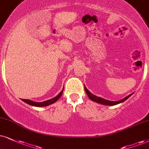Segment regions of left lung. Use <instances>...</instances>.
Segmentation results:
<instances>
[{"mask_svg": "<svg viewBox=\"0 0 149 149\" xmlns=\"http://www.w3.org/2000/svg\"><path fill=\"white\" fill-rule=\"evenodd\" d=\"M84 88H85L86 93V94L88 95V96L89 99H91V100L94 101V102H95L99 103V104H104V105H108V106H114V105H116V104H119V103H122L123 102H124V101H125V100H127L128 97H129L130 96H131V95H132V94L129 95H128V96L125 97V98L122 99V100H120V101H117V102H113V101H108V100H104V99L101 98V97H97V96H95V95H93V94H92V93H90L88 90L86 88V86H84Z\"/></svg>", "mask_w": 149, "mask_h": 149, "instance_id": "obj_1", "label": "left lung"}]
</instances>
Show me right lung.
I'll use <instances>...</instances> for the list:
<instances>
[{"instance_id": "obj_1", "label": "right lung", "mask_w": 149, "mask_h": 149, "mask_svg": "<svg viewBox=\"0 0 149 149\" xmlns=\"http://www.w3.org/2000/svg\"><path fill=\"white\" fill-rule=\"evenodd\" d=\"M63 89L62 90V91L58 94L57 96L54 97V98L51 99V100H49L47 101H45V102H32V101L29 100H22V101H23L24 102H25L27 104H30L31 106H36V107H43V106H47L48 105H50V104H53V103L56 102L58 99L60 98L61 95L63 94Z\"/></svg>"}]
</instances>
